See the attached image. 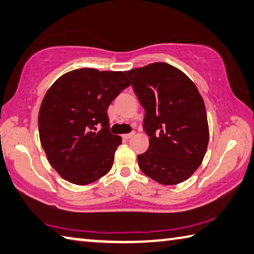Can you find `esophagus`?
Instances as JSON below:
<instances>
[{
    "label": "esophagus",
    "instance_id": "esophagus-1",
    "mask_svg": "<svg viewBox=\"0 0 254 254\" xmlns=\"http://www.w3.org/2000/svg\"><path fill=\"white\" fill-rule=\"evenodd\" d=\"M135 134L134 132H130V134H125V135H123V138L124 139H129V138H131L132 136H134Z\"/></svg>",
    "mask_w": 254,
    "mask_h": 254
}]
</instances>
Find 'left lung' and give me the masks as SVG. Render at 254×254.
Listing matches in <instances>:
<instances>
[{
	"mask_svg": "<svg viewBox=\"0 0 254 254\" xmlns=\"http://www.w3.org/2000/svg\"><path fill=\"white\" fill-rule=\"evenodd\" d=\"M145 109L144 129L149 147L137 156L141 172L163 185L192 176L203 162L208 144L204 100L183 71L155 62L126 71Z\"/></svg>",
	"mask_w": 254,
	"mask_h": 254,
	"instance_id": "obj_1",
	"label": "left lung"
}]
</instances>
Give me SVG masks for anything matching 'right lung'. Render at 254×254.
<instances>
[{
  "mask_svg": "<svg viewBox=\"0 0 254 254\" xmlns=\"http://www.w3.org/2000/svg\"><path fill=\"white\" fill-rule=\"evenodd\" d=\"M129 86L123 71L81 68L62 74L48 89L39 110V136L62 179L87 185L111 170L122 137L110 134L107 110Z\"/></svg>",
  "mask_w": 254,
  "mask_h": 254,
  "instance_id": "add662e5",
  "label": "right lung"
}]
</instances>
